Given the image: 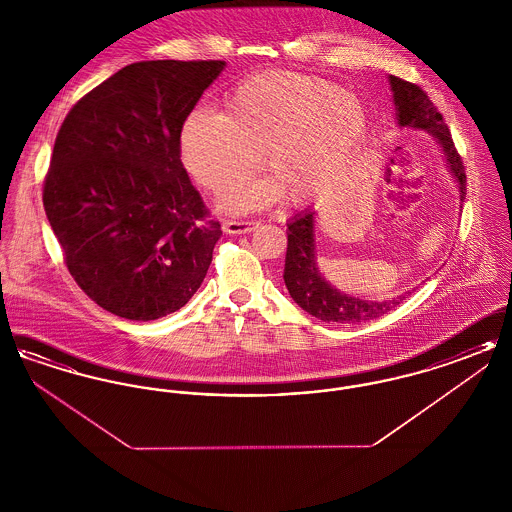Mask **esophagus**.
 Segmentation results:
<instances>
[{"mask_svg": "<svg viewBox=\"0 0 512 512\" xmlns=\"http://www.w3.org/2000/svg\"><path fill=\"white\" fill-rule=\"evenodd\" d=\"M255 228H259V222H255V220H226L222 224V230L232 236L234 234H249Z\"/></svg>", "mask_w": 512, "mask_h": 512, "instance_id": "1", "label": "esophagus"}]
</instances>
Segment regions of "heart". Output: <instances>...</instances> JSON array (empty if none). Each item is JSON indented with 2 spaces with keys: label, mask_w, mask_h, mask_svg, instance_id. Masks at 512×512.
I'll use <instances>...</instances> for the list:
<instances>
[{
  "label": "heart",
  "mask_w": 512,
  "mask_h": 512,
  "mask_svg": "<svg viewBox=\"0 0 512 512\" xmlns=\"http://www.w3.org/2000/svg\"><path fill=\"white\" fill-rule=\"evenodd\" d=\"M368 126L363 99L334 82L288 71L255 74L226 94L222 113L194 107L184 117L180 161L197 186L226 195L263 153L270 176L232 195L228 211L263 209L280 195L303 207L340 184Z\"/></svg>",
  "instance_id": "1"
}]
</instances>
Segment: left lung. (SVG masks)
<instances>
[{"label": "left lung", "mask_w": 512, "mask_h": 512, "mask_svg": "<svg viewBox=\"0 0 512 512\" xmlns=\"http://www.w3.org/2000/svg\"><path fill=\"white\" fill-rule=\"evenodd\" d=\"M391 96L395 105V121L399 128L426 130L441 147L445 167L457 182L459 199L463 205L466 195V176L457 149L453 146L451 132L441 113L430 98L416 84L405 82L397 76H388ZM315 209L309 207L288 222V249L284 265V284L293 301L309 315L324 322L359 324L372 318L382 317L391 311L403 295L370 301L332 286L318 268L317 236H315Z\"/></svg>", "instance_id": "8db88e82"}]
</instances>
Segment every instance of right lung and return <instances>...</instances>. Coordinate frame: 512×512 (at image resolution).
Returning <instances> with one entry per match:
<instances>
[{
	"label": "right lung",
	"mask_w": 512,
	"mask_h": 512,
	"mask_svg": "<svg viewBox=\"0 0 512 512\" xmlns=\"http://www.w3.org/2000/svg\"><path fill=\"white\" fill-rule=\"evenodd\" d=\"M224 61H140L69 111L44 209L69 272L105 311L155 320L201 286L222 236L180 161L184 117Z\"/></svg>",
	"instance_id": "right-lung-1"
}]
</instances>
